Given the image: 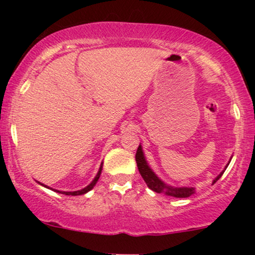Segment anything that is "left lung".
Instances as JSON below:
<instances>
[{"mask_svg": "<svg viewBox=\"0 0 255 255\" xmlns=\"http://www.w3.org/2000/svg\"><path fill=\"white\" fill-rule=\"evenodd\" d=\"M231 158L229 159V162H228V164L225 165L224 170L222 171L221 174H219L218 176L212 181V184L217 182L219 178L222 177V175H223L225 169H227L228 165H229ZM135 160H136V165H137V169H139L140 175H141L142 178H144V181L146 182V184H147L148 188L152 189L153 192L163 193V194L169 195V197H174V198H188L195 193L194 187L169 186V184H166L164 181L160 180V178L156 175V172L152 170L151 166L148 165L147 160H146V158H145L144 151H142L141 145H139V147H137V150H136Z\"/></svg>", "mask_w": 255, "mask_h": 255, "instance_id": "8db88e82", "label": "left lung"}]
</instances>
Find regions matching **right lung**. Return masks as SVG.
Instances as JSON below:
<instances>
[{"label": "right lung", "mask_w": 255, "mask_h": 255, "mask_svg": "<svg viewBox=\"0 0 255 255\" xmlns=\"http://www.w3.org/2000/svg\"><path fill=\"white\" fill-rule=\"evenodd\" d=\"M102 168H103V163H102L101 166H99V170H98V172H97V175H96V176H95V178H93V180H92V182H91V183L89 184V186H86V187H85V188H83V189H79V191H74V192H64V191H57V189H52V188H50V187L45 186V184H43V183L38 182V181H37V182L39 183L40 186L45 187V188H49V189H51V191H55V192H57V193H61V194H64V195H83V194H86L87 192H90L91 189H92L93 187L96 186V183H97V181H98L99 176H101Z\"/></svg>", "instance_id": "obj_1"}]
</instances>
